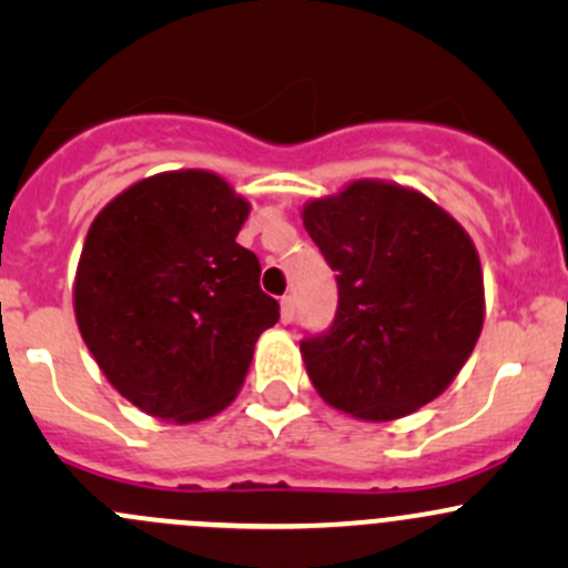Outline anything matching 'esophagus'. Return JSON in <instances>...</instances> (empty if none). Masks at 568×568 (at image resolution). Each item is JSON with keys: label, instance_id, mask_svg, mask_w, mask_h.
<instances>
[{"label": "esophagus", "instance_id": "1", "mask_svg": "<svg viewBox=\"0 0 568 568\" xmlns=\"http://www.w3.org/2000/svg\"><path fill=\"white\" fill-rule=\"evenodd\" d=\"M294 313H296L294 296L285 294L283 300H280V318H283V324H291V321H294Z\"/></svg>", "mask_w": 568, "mask_h": 568}]
</instances>
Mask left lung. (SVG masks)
Wrapping results in <instances>:
<instances>
[{
    "mask_svg": "<svg viewBox=\"0 0 568 568\" xmlns=\"http://www.w3.org/2000/svg\"><path fill=\"white\" fill-rule=\"evenodd\" d=\"M337 280L329 329L300 343L321 398L395 420L437 398L484 326V274L464 227L415 189L354 181L302 211Z\"/></svg>",
    "mask_w": 568,
    "mask_h": 568,
    "instance_id": "1",
    "label": "left lung"
}]
</instances>
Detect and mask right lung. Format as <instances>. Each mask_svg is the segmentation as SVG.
Returning <instances> with one entry per match:
<instances>
[{"instance_id":"obj_1","label":"right lung","mask_w":568,"mask_h":568,"mask_svg":"<svg viewBox=\"0 0 568 568\" xmlns=\"http://www.w3.org/2000/svg\"><path fill=\"white\" fill-rule=\"evenodd\" d=\"M250 203L205 170L145 178L90 225L77 324L112 387L162 420L194 423L236 398L280 305L236 242Z\"/></svg>"}]
</instances>
